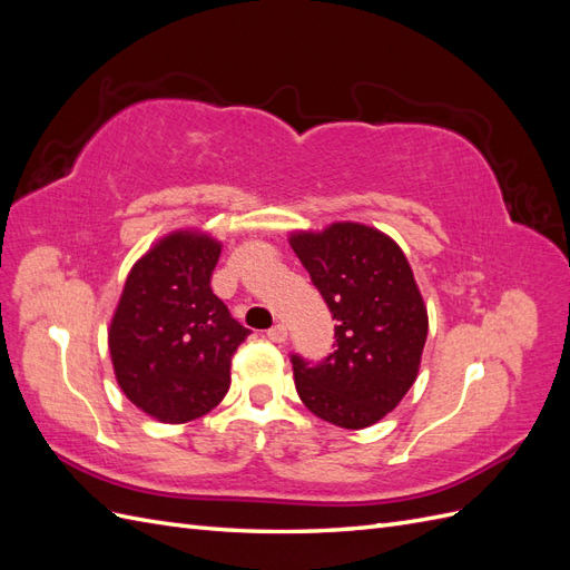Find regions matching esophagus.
<instances>
[{
	"instance_id": "1",
	"label": "esophagus",
	"mask_w": 570,
	"mask_h": 570,
	"mask_svg": "<svg viewBox=\"0 0 570 570\" xmlns=\"http://www.w3.org/2000/svg\"><path fill=\"white\" fill-rule=\"evenodd\" d=\"M266 335H268L271 342H278L281 344V342L287 340V327L283 323H278V325H273Z\"/></svg>"
}]
</instances>
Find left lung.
Wrapping results in <instances>:
<instances>
[{
  "mask_svg": "<svg viewBox=\"0 0 570 570\" xmlns=\"http://www.w3.org/2000/svg\"><path fill=\"white\" fill-rule=\"evenodd\" d=\"M335 325V352L321 364L292 354L295 387L318 419L358 430L381 421L416 383L428 312L404 252L361 223L292 233Z\"/></svg>",
  "mask_w": 570,
  "mask_h": 570,
  "instance_id": "8db88e82",
  "label": "left lung"
}]
</instances>
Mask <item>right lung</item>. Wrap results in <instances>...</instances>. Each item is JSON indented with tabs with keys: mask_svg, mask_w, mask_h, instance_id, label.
<instances>
[{
	"mask_svg": "<svg viewBox=\"0 0 570 570\" xmlns=\"http://www.w3.org/2000/svg\"><path fill=\"white\" fill-rule=\"evenodd\" d=\"M220 243L199 230L161 237L130 268L109 325L116 381L161 423L209 413L230 387V361L249 331L212 289Z\"/></svg>",
	"mask_w": 570,
	"mask_h": 570,
	"instance_id": "add662e5",
	"label": "right lung"
}]
</instances>
